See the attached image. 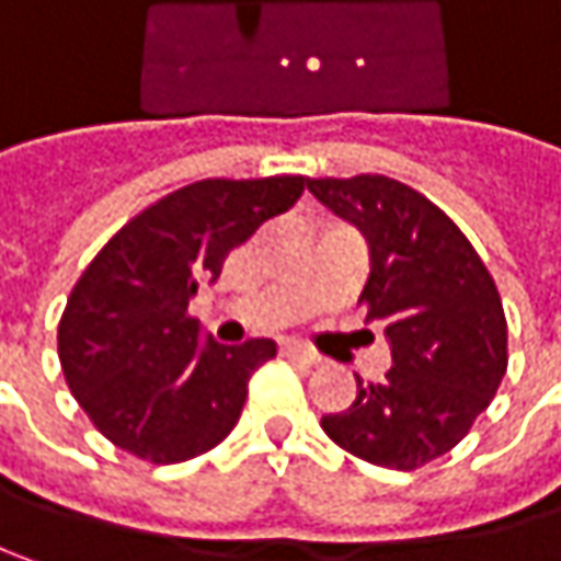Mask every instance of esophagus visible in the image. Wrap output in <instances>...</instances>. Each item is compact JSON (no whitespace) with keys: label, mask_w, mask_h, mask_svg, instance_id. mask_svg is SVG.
<instances>
[{"label":"esophagus","mask_w":561,"mask_h":561,"mask_svg":"<svg viewBox=\"0 0 561 561\" xmlns=\"http://www.w3.org/2000/svg\"><path fill=\"white\" fill-rule=\"evenodd\" d=\"M282 355L285 358H295V362H305V365H317L320 362L317 352H311L308 346H298V343H282Z\"/></svg>","instance_id":"obj_1"}]
</instances>
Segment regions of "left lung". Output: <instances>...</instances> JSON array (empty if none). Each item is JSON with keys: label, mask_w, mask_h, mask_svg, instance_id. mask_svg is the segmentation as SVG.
Returning a JSON list of instances; mask_svg holds the SVG:
<instances>
[{"label": "left lung", "mask_w": 561, "mask_h": 561, "mask_svg": "<svg viewBox=\"0 0 561 561\" xmlns=\"http://www.w3.org/2000/svg\"><path fill=\"white\" fill-rule=\"evenodd\" d=\"M308 190L365 234L371 276L358 305L383 323L393 358L383 380L355 378L352 407L320 425L375 467H425L463 442L508 371L499 288L467 234L407 183L358 174Z\"/></svg>", "instance_id": "obj_1"}]
</instances>
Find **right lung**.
Instances as JSON below:
<instances>
[{
    "instance_id": "obj_1",
    "label": "right lung",
    "mask_w": 561,
    "mask_h": 561,
    "mask_svg": "<svg viewBox=\"0 0 561 561\" xmlns=\"http://www.w3.org/2000/svg\"><path fill=\"white\" fill-rule=\"evenodd\" d=\"M308 178L196 181L126 221L76 282L59 320V365L94 428L149 463H181L238 425L273 340H199L190 298L250 234L288 213Z\"/></svg>"
}]
</instances>
